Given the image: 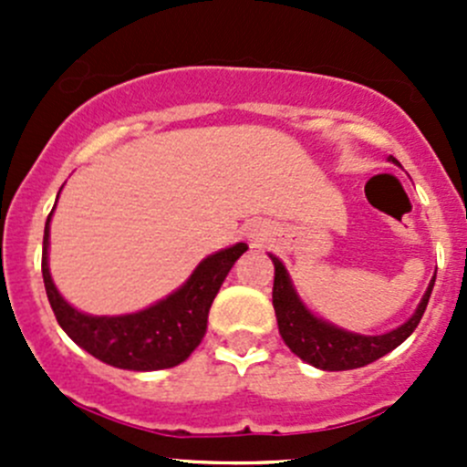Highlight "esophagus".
<instances>
[{"label": "esophagus", "instance_id": "1", "mask_svg": "<svg viewBox=\"0 0 467 467\" xmlns=\"http://www.w3.org/2000/svg\"><path fill=\"white\" fill-rule=\"evenodd\" d=\"M248 237H251V242L262 244L264 239H266V234H264V230H260V228H253L251 233H248Z\"/></svg>", "mask_w": 467, "mask_h": 467}]
</instances>
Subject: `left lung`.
Here are the masks:
<instances>
[{
  "mask_svg": "<svg viewBox=\"0 0 467 467\" xmlns=\"http://www.w3.org/2000/svg\"><path fill=\"white\" fill-rule=\"evenodd\" d=\"M389 160L398 162L395 158ZM271 260L273 266H275V277H273V309H275L277 329H280L282 338H285V343L289 346V350L294 355H298L300 359L321 370L361 368V366L373 364L379 357L395 350L400 343L407 341L413 329L418 327V323H420L422 314H425L431 289H434L436 282V277H431L420 305H418V309L407 323L386 334L366 337V334L348 332V329H341L337 325L314 317L305 307L303 300L298 298V294H296L285 264L273 255Z\"/></svg>",
  "mask_w": 467,
  "mask_h": 467,
  "instance_id": "left-lung-1",
  "label": "left lung"
}]
</instances>
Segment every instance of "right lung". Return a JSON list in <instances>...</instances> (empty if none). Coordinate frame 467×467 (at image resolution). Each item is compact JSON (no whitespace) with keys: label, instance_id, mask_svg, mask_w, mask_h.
I'll return each instance as SVG.
<instances>
[{"label":"right lung","instance_id":"add662e5","mask_svg":"<svg viewBox=\"0 0 467 467\" xmlns=\"http://www.w3.org/2000/svg\"><path fill=\"white\" fill-rule=\"evenodd\" d=\"M49 221L51 214L47 216L42 239V280L56 321L77 346L103 364L124 370H162L182 364L203 341L207 314L225 275L248 251L246 244H234L205 257L181 289L142 312L124 317H89L74 309L51 280Z\"/></svg>","mask_w":467,"mask_h":467}]
</instances>
